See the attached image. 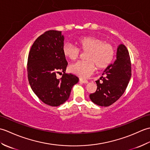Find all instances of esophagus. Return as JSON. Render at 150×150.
<instances>
[{
  "mask_svg": "<svg viewBox=\"0 0 150 150\" xmlns=\"http://www.w3.org/2000/svg\"><path fill=\"white\" fill-rule=\"evenodd\" d=\"M79 81L81 82H82V83H88V81L87 80H86V79H79Z\"/></svg>",
  "mask_w": 150,
  "mask_h": 150,
  "instance_id": "obj_1",
  "label": "esophagus"
}]
</instances>
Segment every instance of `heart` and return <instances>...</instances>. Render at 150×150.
<instances>
[{
  "label": "heart",
  "instance_id": "b5f03b06",
  "mask_svg": "<svg viewBox=\"0 0 150 150\" xmlns=\"http://www.w3.org/2000/svg\"><path fill=\"white\" fill-rule=\"evenodd\" d=\"M77 46L65 44L63 53L66 58L71 60H77L80 51L86 53L84 61L78 62L69 66V70L73 74L82 78L87 77L95 70H101L108 68L112 62L115 56V47L109 42H104L100 38L86 36L77 40Z\"/></svg>",
  "mask_w": 150,
  "mask_h": 150
}]
</instances>
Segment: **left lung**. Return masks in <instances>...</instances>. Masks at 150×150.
Segmentation results:
<instances>
[{
  "label": "left lung",
  "mask_w": 150,
  "mask_h": 150,
  "mask_svg": "<svg viewBox=\"0 0 150 150\" xmlns=\"http://www.w3.org/2000/svg\"><path fill=\"white\" fill-rule=\"evenodd\" d=\"M103 75L96 81L97 90L90 95V98L93 103L106 107L122 96L131 78V60L128 50L124 44L118 47L117 60L105 69Z\"/></svg>",
  "instance_id": "1"
}]
</instances>
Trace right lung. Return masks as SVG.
Instances as JSON below:
<instances>
[{"label":"right lung","mask_w":150,"mask_h":150,"mask_svg":"<svg viewBox=\"0 0 150 150\" xmlns=\"http://www.w3.org/2000/svg\"><path fill=\"white\" fill-rule=\"evenodd\" d=\"M63 47L61 31L48 30L35 40L28 55L27 71L30 86L40 100L51 106L64 103L73 86L79 82L77 76L65 72L68 62ZM57 73L62 74L60 79H56Z\"/></svg>","instance_id":"1"}]
</instances>
